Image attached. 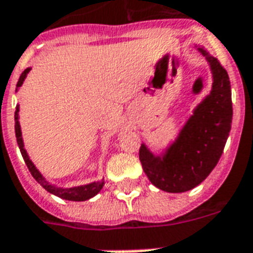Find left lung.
I'll list each match as a JSON object with an SVG mask.
<instances>
[{"label": "left lung", "instance_id": "8db88e82", "mask_svg": "<svg viewBox=\"0 0 253 253\" xmlns=\"http://www.w3.org/2000/svg\"><path fill=\"white\" fill-rule=\"evenodd\" d=\"M198 50L211 65L212 91L196 107L164 155H154L146 145L139 149L147 178L169 193L188 192L201 184L220 160L231 131L233 111L229 76L216 57L204 48Z\"/></svg>", "mask_w": 253, "mask_h": 253}]
</instances>
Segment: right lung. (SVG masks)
<instances>
[{"label":"right lung","mask_w":253,"mask_h":253,"mask_svg":"<svg viewBox=\"0 0 253 253\" xmlns=\"http://www.w3.org/2000/svg\"><path fill=\"white\" fill-rule=\"evenodd\" d=\"M31 71V68H27L20 76V79L17 82V88L16 91L18 89V87H21L22 83H24V80L27 78L28 72ZM18 111H20V108L18 106H16V112H14V130H16V138H17V143H18V147H20V151H21L22 158L25 161V164H27L28 169L31 171V174L33 175V178L36 179L37 182L42 186V188L45 189L46 192H49V193L55 194L57 197L60 198H64V200H68V201H85V200H89V198H92L93 196H96V194L102 190L103 185L104 182L103 181H98V182H91L88 185H83V186H76V188H69V189H63V188H57L55 185H50L48 181H46L39 170L36 169V166L33 165L31 160H29V157L27 154V150L24 149V142H22V136H21V127H20V122H18Z\"/></svg>","instance_id":"right-lung-1"}]
</instances>
